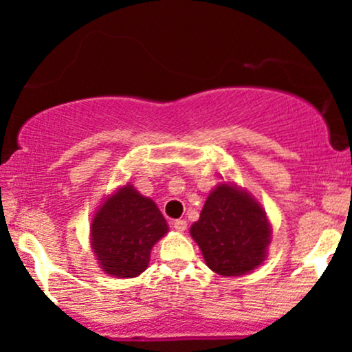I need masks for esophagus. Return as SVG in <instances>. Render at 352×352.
Returning <instances> with one entry per match:
<instances>
[{
    "label": "esophagus",
    "mask_w": 352,
    "mask_h": 352,
    "mask_svg": "<svg viewBox=\"0 0 352 352\" xmlns=\"http://www.w3.org/2000/svg\"><path fill=\"white\" fill-rule=\"evenodd\" d=\"M173 228L177 230V232H185V230H187V220H184V218H180V220H175L173 221Z\"/></svg>",
    "instance_id": "obj_1"
}]
</instances>
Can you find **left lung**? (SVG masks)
<instances>
[{
    "label": "left lung",
    "mask_w": 352,
    "mask_h": 352,
    "mask_svg": "<svg viewBox=\"0 0 352 352\" xmlns=\"http://www.w3.org/2000/svg\"><path fill=\"white\" fill-rule=\"evenodd\" d=\"M190 235L212 272L241 276L266 260L272 225L263 207L246 190L223 182L210 192Z\"/></svg>",
    "instance_id": "obj_1"
}]
</instances>
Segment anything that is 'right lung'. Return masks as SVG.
<instances>
[{
	"instance_id": "obj_1",
	"label": "right lung",
	"mask_w": 352,
	"mask_h": 352,
	"mask_svg": "<svg viewBox=\"0 0 352 352\" xmlns=\"http://www.w3.org/2000/svg\"><path fill=\"white\" fill-rule=\"evenodd\" d=\"M168 232L155 201L132 185L117 188L100 204L91 223V246L102 272L135 278L147 270L152 246Z\"/></svg>"
}]
</instances>
